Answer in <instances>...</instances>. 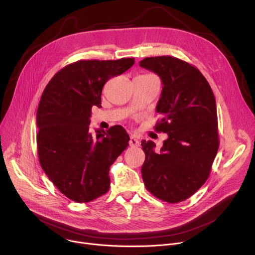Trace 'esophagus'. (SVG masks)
<instances>
[{"label": "esophagus", "mask_w": 255, "mask_h": 255, "mask_svg": "<svg viewBox=\"0 0 255 255\" xmlns=\"http://www.w3.org/2000/svg\"><path fill=\"white\" fill-rule=\"evenodd\" d=\"M129 144H130V146L136 147V146H139V141H138L135 137L131 136V137H130V140H129Z\"/></svg>", "instance_id": "esophagus-1"}]
</instances>
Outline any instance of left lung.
<instances>
[{
	"instance_id": "left-lung-1",
	"label": "left lung",
	"mask_w": 255,
	"mask_h": 255,
	"mask_svg": "<svg viewBox=\"0 0 255 255\" xmlns=\"http://www.w3.org/2000/svg\"><path fill=\"white\" fill-rule=\"evenodd\" d=\"M162 82L156 132L167 133L159 152L153 141H141V172L146 190L169 204L192 197L208 179L219 148L217 107L213 91L194 65L164 55L139 62Z\"/></svg>"
}]
</instances>
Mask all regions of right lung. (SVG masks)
<instances>
[{"instance_id":"right-lung-1","label":"right lung","mask_w":255,"mask_h":255,"mask_svg":"<svg viewBox=\"0 0 255 255\" xmlns=\"http://www.w3.org/2000/svg\"><path fill=\"white\" fill-rule=\"evenodd\" d=\"M134 58L79 60L53 76L36 113L39 162L69 200L89 203L110 189L109 169L129 145L126 130L89 129L93 106L101 107L104 85L129 69Z\"/></svg>"}]
</instances>
